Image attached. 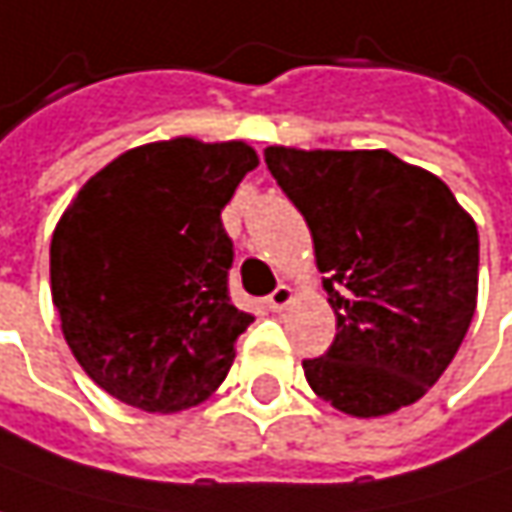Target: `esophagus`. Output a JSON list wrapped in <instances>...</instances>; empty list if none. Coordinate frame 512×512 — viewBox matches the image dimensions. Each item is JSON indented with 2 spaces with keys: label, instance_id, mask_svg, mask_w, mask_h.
Returning <instances> with one entry per match:
<instances>
[{
  "label": "esophagus",
  "instance_id": "obj_1",
  "mask_svg": "<svg viewBox=\"0 0 512 512\" xmlns=\"http://www.w3.org/2000/svg\"><path fill=\"white\" fill-rule=\"evenodd\" d=\"M292 300H295V289L283 283V286H278V289H275V292H272V295L266 298V306H269L272 312H280V309H286V306H289Z\"/></svg>",
  "mask_w": 512,
  "mask_h": 512
}]
</instances>
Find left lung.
I'll list each match as a JSON object with an SVG mask.
<instances>
[{"instance_id": "8db88e82", "label": "left lung", "mask_w": 512, "mask_h": 512, "mask_svg": "<svg viewBox=\"0 0 512 512\" xmlns=\"http://www.w3.org/2000/svg\"><path fill=\"white\" fill-rule=\"evenodd\" d=\"M266 166L312 232L338 321L326 355L303 361L309 387L355 418L415 404L476 312V220L444 180L384 148L269 145Z\"/></svg>"}]
</instances>
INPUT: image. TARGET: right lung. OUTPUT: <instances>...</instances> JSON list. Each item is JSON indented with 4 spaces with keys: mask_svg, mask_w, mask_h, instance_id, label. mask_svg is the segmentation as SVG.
Here are the masks:
<instances>
[{
    "mask_svg": "<svg viewBox=\"0 0 512 512\" xmlns=\"http://www.w3.org/2000/svg\"><path fill=\"white\" fill-rule=\"evenodd\" d=\"M260 160L243 140L174 137L100 168L51 237V298L85 375L145 412L203 404L255 321L229 300L220 212Z\"/></svg>",
    "mask_w": 512,
    "mask_h": 512,
    "instance_id": "1",
    "label": "right lung"
}]
</instances>
